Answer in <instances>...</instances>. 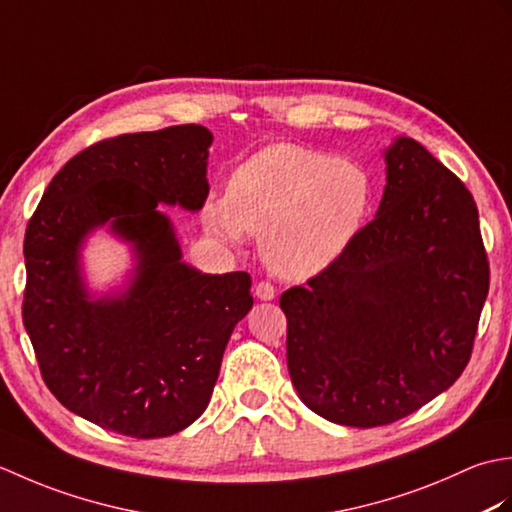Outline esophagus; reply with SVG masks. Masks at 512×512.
I'll return each instance as SVG.
<instances>
[{"label": "esophagus", "mask_w": 512, "mask_h": 512, "mask_svg": "<svg viewBox=\"0 0 512 512\" xmlns=\"http://www.w3.org/2000/svg\"><path fill=\"white\" fill-rule=\"evenodd\" d=\"M275 295H277V290H275L273 284H270V281H259V284L255 286V297L257 299L270 301V299H275Z\"/></svg>", "instance_id": "obj_1"}]
</instances>
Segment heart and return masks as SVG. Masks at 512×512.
I'll return each instance as SVG.
<instances>
[{
	"instance_id": "b5f03b06",
	"label": "heart",
	"mask_w": 512,
	"mask_h": 512,
	"mask_svg": "<svg viewBox=\"0 0 512 512\" xmlns=\"http://www.w3.org/2000/svg\"><path fill=\"white\" fill-rule=\"evenodd\" d=\"M372 200L374 182L361 165L279 143L235 169L226 198L206 209V224L231 242L262 235L259 250L275 275L308 279L354 244Z\"/></svg>"
}]
</instances>
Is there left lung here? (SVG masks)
<instances>
[{
  "instance_id": "1",
  "label": "left lung",
  "mask_w": 512,
  "mask_h": 512,
  "mask_svg": "<svg viewBox=\"0 0 512 512\" xmlns=\"http://www.w3.org/2000/svg\"><path fill=\"white\" fill-rule=\"evenodd\" d=\"M385 162L374 220L279 299L297 394L361 429L409 416L460 378L491 279L464 182L413 138H396Z\"/></svg>"
}]
</instances>
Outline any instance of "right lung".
Listing matches in <instances>:
<instances>
[{"label":"right lung","instance_id":"1","mask_svg":"<svg viewBox=\"0 0 512 512\" xmlns=\"http://www.w3.org/2000/svg\"><path fill=\"white\" fill-rule=\"evenodd\" d=\"M202 125L123 134L63 165L32 213L21 317L43 383L65 409L129 438H165L202 416L235 325L253 308L248 273L182 262L160 204L198 211L209 195ZM132 241L133 286L92 302L78 268L96 225Z\"/></svg>","mask_w":512,"mask_h":512}]
</instances>
